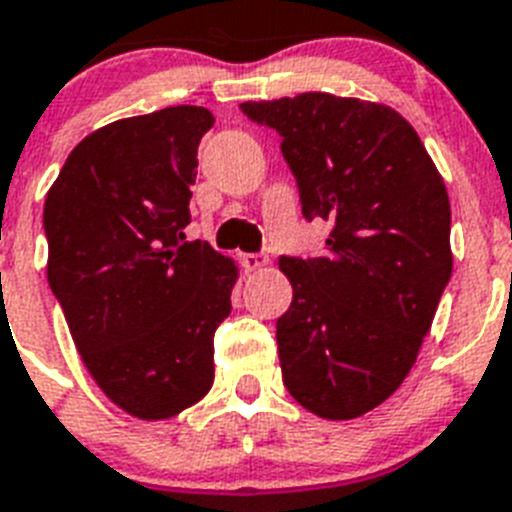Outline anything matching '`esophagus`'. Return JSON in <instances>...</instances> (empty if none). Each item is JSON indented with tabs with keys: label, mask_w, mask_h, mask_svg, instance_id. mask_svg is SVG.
I'll return each instance as SVG.
<instances>
[{
	"label": "esophagus",
	"mask_w": 512,
	"mask_h": 512,
	"mask_svg": "<svg viewBox=\"0 0 512 512\" xmlns=\"http://www.w3.org/2000/svg\"><path fill=\"white\" fill-rule=\"evenodd\" d=\"M240 264H243L246 272H259V269H264V266L269 264V259H266L264 253H243V256H240Z\"/></svg>",
	"instance_id": "34e87169"
}]
</instances>
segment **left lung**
Returning a JSON list of instances; mask_svg holds the SVG:
<instances>
[{"label":"left lung","mask_w":512,"mask_h":512,"mask_svg":"<svg viewBox=\"0 0 512 512\" xmlns=\"http://www.w3.org/2000/svg\"><path fill=\"white\" fill-rule=\"evenodd\" d=\"M240 109L282 135L303 217L332 222L324 256H280L282 382L316 416L358 418L408 377L450 282L447 188L392 107L311 91Z\"/></svg>","instance_id":"left-lung-1"}]
</instances>
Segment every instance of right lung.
Returning a JSON list of instances; mask_svg holds the SVG:
<instances>
[{
	"instance_id": "1",
	"label": "right lung",
	"mask_w": 512,
	"mask_h": 512,
	"mask_svg": "<svg viewBox=\"0 0 512 512\" xmlns=\"http://www.w3.org/2000/svg\"><path fill=\"white\" fill-rule=\"evenodd\" d=\"M204 107H167L94 130L46 193V280L101 392L143 421L172 418L214 382V332L238 266L185 243Z\"/></svg>"
}]
</instances>
